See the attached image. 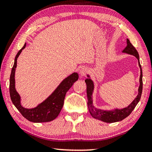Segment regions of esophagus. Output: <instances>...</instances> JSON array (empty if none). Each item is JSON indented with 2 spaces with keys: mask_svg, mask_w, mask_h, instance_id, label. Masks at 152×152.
Segmentation results:
<instances>
[{
  "mask_svg": "<svg viewBox=\"0 0 152 152\" xmlns=\"http://www.w3.org/2000/svg\"><path fill=\"white\" fill-rule=\"evenodd\" d=\"M88 71L87 68L83 67L81 69H80L79 74L81 75V76H85L88 73Z\"/></svg>",
  "mask_w": 152,
  "mask_h": 152,
  "instance_id": "34e87169",
  "label": "esophagus"
}]
</instances>
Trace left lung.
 Masks as SVG:
<instances>
[{
    "instance_id": "obj_1",
    "label": "left lung",
    "mask_w": 152,
    "mask_h": 152,
    "mask_svg": "<svg viewBox=\"0 0 152 152\" xmlns=\"http://www.w3.org/2000/svg\"><path fill=\"white\" fill-rule=\"evenodd\" d=\"M127 45L126 47L123 52L127 53L130 55H133L138 60L139 67L140 68V87L138 88V94L136 98L134 100V101L128 106V107L123 108V109L119 110L116 109L110 111H106L94 108L93 105V99H92V93L94 88V85L92 80L91 79H86L85 83L87 85V106L88 110L91 115L94 118L96 119L101 120V121L108 122V123H113L115 122H118L122 121L123 119L126 118L128 116H129L130 113L132 112L136 107V106L138 104L139 101L141 98L142 93V87H143V82H142V70L141 65L140 64V59H139V54L138 51L136 50L132 44H131L130 40L127 39Z\"/></svg>"
}]
</instances>
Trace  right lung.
<instances>
[{
  "mask_svg": "<svg viewBox=\"0 0 152 152\" xmlns=\"http://www.w3.org/2000/svg\"><path fill=\"white\" fill-rule=\"evenodd\" d=\"M26 44L17 53L14 59V64L11 71L10 77V96L11 101L18 110L22 115L28 121L33 122H46L53 121L57 118L64 106L65 94L68 90L72 87L74 83L79 79L77 73H73L63 81L56 91L38 107L28 109L22 107L20 104V97L15 89V80L14 74L17 65V58L23 49H24Z\"/></svg>",
  "mask_w": 152,
  "mask_h": 152,
  "instance_id": "right-lung-1",
  "label": "right lung"
}]
</instances>
